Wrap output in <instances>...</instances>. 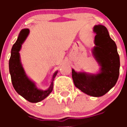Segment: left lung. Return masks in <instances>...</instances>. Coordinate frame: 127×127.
I'll list each match as a JSON object with an SVG mask.
<instances>
[{
	"label": "left lung",
	"instance_id": "left-lung-1",
	"mask_svg": "<svg viewBox=\"0 0 127 127\" xmlns=\"http://www.w3.org/2000/svg\"><path fill=\"white\" fill-rule=\"evenodd\" d=\"M93 31L96 35L92 54L100 66L99 71L92 74L72 69V77L75 86L80 91L91 96L100 97L114 87L118 80L120 58L117 45L106 27L96 25Z\"/></svg>",
	"mask_w": 127,
	"mask_h": 127
}]
</instances>
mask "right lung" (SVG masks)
<instances>
[{
    "mask_svg": "<svg viewBox=\"0 0 127 127\" xmlns=\"http://www.w3.org/2000/svg\"><path fill=\"white\" fill-rule=\"evenodd\" d=\"M29 34V29H22L19 34L16 42L13 45L11 50V56L9 60V71L13 86L16 92L28 101L38 103L47 98L52 92L53 81L58 71L53 73L50 85L45 90L38 88L35 82L27 75L21 63L20 51Z\"/></svg>",
    "mask_w": 127,
    "mask_h": 127,
    "instance_id": "1",
    "label": "right lung"
}]
</instances>
